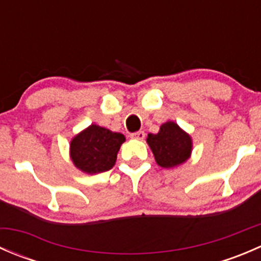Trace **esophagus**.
Segmentation results:
<instances>
[{
    "mask_svg": "<svg viewBox=\"0 0 261 261\" xmlns=\"http://www.w3.org/2000/svg\"><path fill=\"white\" fill-rule=\"evenodd\" d=\"M131 139H136V140H144L145 139V133L144 131H136V133L131 134Z\"/></svg>",
    "mask_w": 261,
    "mask_h": 261,
    "instance_id": "1",
    "label": "esophagus"
}]
</instances>
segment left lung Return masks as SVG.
Listing matches in <instances>:
<instances>
[{
    "label": "left lung",
    "mask_w": 261,
    "mask_h": 261,
    "mask_svg": "<svg viewBox=\"0 0 261 261\" xmlns=\"http://www.w3.org/2000/svg\"><path fill=\"white\" fill-rule=\"evenodd\" d=\"M146 141L162 168H174L191 156V136L173 121L163 123L158 134H149Z\"/></svg>",
    "instance_id": "left-lung-1"
}]
</instances>
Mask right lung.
Returning <instances> with one entry per match:
<instances>
[{"mask_svg": "<svg viewBox=\"0 0 261 261\" xmlns=\"http://www.w3.org/2000/svg\"><path fill=\"white\" fill-rule=\"evenodd\" d=\"M125 136L92 123L70 141V158L78 169L97 174L111 169Z\"/></svg>", "mask_w": 261, "mask_h": 261, "instance_id": "obj_1", "label": "right lung"}]
</instances>
